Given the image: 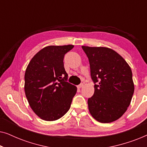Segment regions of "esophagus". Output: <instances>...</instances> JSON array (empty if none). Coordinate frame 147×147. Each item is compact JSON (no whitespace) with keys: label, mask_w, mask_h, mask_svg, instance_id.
I'll use <instances>...</instances> for the list:
<instances>
[{"label":"esophagus","mask_w":147,"mask_h":147,"mask_svg":"<svg viewBox=\"0 0 147 147\" xmlns=\"http://www.w3.org/2000/svg\"><path fill=\"white\" fill-rule=\"evenodd\" d=\"M84 86V84H80V85L78 86V88H81Z\"/></svg>","instance_id":"obj_1"}]
</instances>
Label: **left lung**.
Masks as SVG:
<instances>
[{"instance_id":"obj_1","label":"left lung","mask_w":147,"mask_h":147,"mask_svg":"<svg viewBox=\"0 0 147 147\" xmlns=\"http://www.w3.org/2000/svg\"><path fill=\"white\" fill-rule=\"evenodd\" d=\"M82 47L89 59L95 84L94 95L88 100L90 113L102 123L115 121L126 111L133 96L131 68L121 55L110 48Z\"/></svg>"}]
</instances>
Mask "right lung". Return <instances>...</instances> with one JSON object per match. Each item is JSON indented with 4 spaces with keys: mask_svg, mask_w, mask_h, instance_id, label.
I'll return each instance as SVG.
<instances>
[{
    "mask_svg": "<svg viewBox=\"0 0 147 147\" xmlns=\"http://www.w3.org/2000/svg\"><path fill=\"white\" fill-rule=\"evenodd\" d=\"M74 47L47 46L36 53L27 65L25 95L31 109L42 120H58L70 108L77 88L67 82L63 58Z\"/></svg>",
    "mask_w": 147,
    "mask_h": 147,
    "instance_id": "obj_1",
    "label": "right lung"
}]
</instances>
